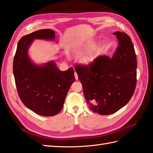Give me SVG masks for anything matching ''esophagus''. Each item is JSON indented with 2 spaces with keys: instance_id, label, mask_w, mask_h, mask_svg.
Segmentation results:
<instances>
[{
  "instance_id": "1",
  "label": "esophagus",
  "mask_w": 153,
  "mask_h": 153,
  "mask_svg": "<svg viewBox=\"0 0 153 153\" xmlns=\"http://www.w3.org/2000/svg\"><path fill=\"white\" fill-rule=\"evenodd\" d=\"M75 76L76 80H77L78 79V75H77V73L76 72H75Z\"/></svg>"
}]
</instances>
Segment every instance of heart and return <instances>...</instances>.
<instances>
[{
  "label": "heart",
  "instance_id": "b5f03b06",
  "mask_svg": "<svg viewBox=\"0 0 153 153\" xmlns=\"http://www.w3.org/2000/svg\"><path fill=\"white\" fill-rule=\"evenodd\" d=\"M92 45L89 44V45H87L85 46H82V47H78L76 49V53L77 55H81L82 53L85 52V51H87L89 49H91L92 48ZM96 52L94 50L89 51V52H88L87 53H86L84 55H82V56L81 57V58H80L81 62L83 64H88L93 61L94 59L96 57Z\"/></svg>",
  "mask_w": 153,
  "mask_h": 153
}]
</instances>
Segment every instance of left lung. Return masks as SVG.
Masks as SVG:
<instances>
[{
    "instance_id": "1",
    "label": "left lung",
    "mask_w": 153,
    "mask_h": 153,
    "mask_svg": "<svg viewBox=\"0 0 153 153\" xmlns=\"http://www.w3.org/2000/svg\"><path fill=\"white\" fill-rule=\"evenodd\" d=\"M119 47L110 58L99 55L89 64H76L90 108L100 115L116 112L131 100L137 84V56L131 39L125 32H115Z\"/></svg>"
}]
</instances>
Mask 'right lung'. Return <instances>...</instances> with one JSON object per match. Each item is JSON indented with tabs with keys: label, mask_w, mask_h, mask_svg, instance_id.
I'll use <instances>...</instances> for the list:
<instances>
[{
	"label": "right lung",
	"mask_w": 153,
	"mask_h": 153,
	"mask_svg": "<svg viewBox=\"0 0 153 153\" xmlns=\"http://www.w3.org/2000/svg\"><path fill=\"white\" fill-rule=\"evenodd\" d=\"M55 37L54 32L48 29L22 37L18 43L13 60L18 96L27 108L43 116H53L61 112L69 88L75 80L73 68L61 71L53 62L37 66L30 61L27 48L32 41L52 40Z\"/></svg>",
	"instance_id": "right-lung-1"
}]
</instances>
